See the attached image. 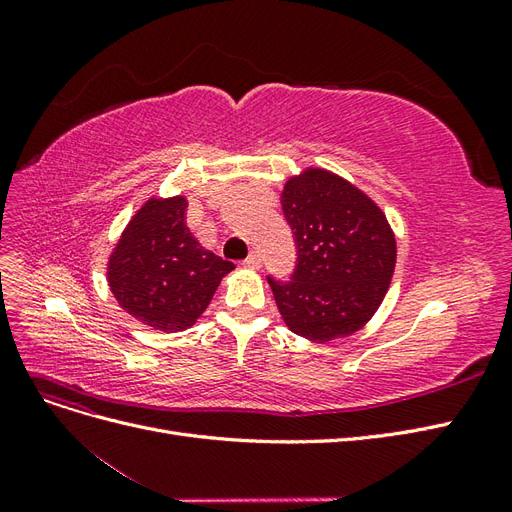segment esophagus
Segmentation results:
<instances>
[{"mask_svg": "<svg viewBox=\"0 0 512 512\" xmlns=\"http://www.w3.org/2000/svg\"><path fill=\"white\" fill-rule=\"evenodd\" d=\"M260 265H262V262H260V256H258L256 252H252L250 256H247V258L243 260V267H245V269H252V271H258V269H260Z\"/></svg>", "mask_w": 512, "mask_h": 512, "instance_id": "1", "label": "esophagus"}]
</instances>
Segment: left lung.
<instances>
[{
  "label": "left lung",
  "instance_id": "obj_1",
  "mask_svg": "<svg viewBox=\"0 0 512 512\" xmlns=\"http://www.w3.org/2000/svg\"><path fill=\"white\" fill-rule=\"evenodd\" d=\"M282 207L299 265L292 282L269 284L286 327L327 344L361 331L391 286L395 232L359 185L322 166L286 179Z\"/></svg>",
  "mask_w": 512,
  "mask_h": 512
}]
</instances>
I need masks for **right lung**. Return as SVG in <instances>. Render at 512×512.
Wrapping results in <instances>:
<instances>
[{"label": "right lung", "instance_id": "add662e5", "mask_svg": "<svg viewBox=\"0 0 512 512\" xmlns=\"http://www.w3.org/2000/svg\"><path fill=\"white\" fill-rule=\"evenodd\" d=\"M185 207L183 194L149 196L106 262V282L119 307L160 333L190 329L235 269L196 241L185 226Z\"/></svg>", "mask_w": 512, "mask_h": 512}]
</instances>
